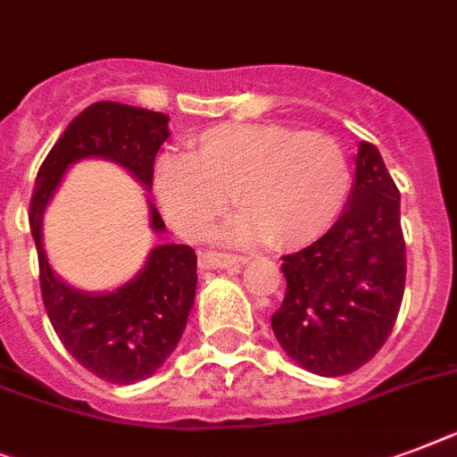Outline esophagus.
<instances>
[{
	"label": "esophagus",
	"instance_id": "esophagus-1",
	"mask_svg": "<svg viewBox=\"0 0 457 457\" xmlns=\"http://www.w3.org/2000/svg\"><path fill=\"white\" fill-rule=\"evenodd\" d=\"M241 265H244L241 255L213 253V251H206V253L199 255V267L202 270H237Z\"/></svg>",
	"mask_w": 457,
	"mask_h": 457
}]
</instances>
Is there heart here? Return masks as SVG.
Masks as SVG:
<instances>
[{
  "mask_svg": "<svg viewBox=\"0 0 457 457\" xmlns=\"http://www.w3.org/2000/svg\"><path fill=\"white\" fill-rule=\"evenodd\" d=\"M195 154H166L154 169L159 206L187 239L206 235L237 195L246 211L218 232L220 239L307 246L336 225L352 192L350 157L326 133L281 124L213 126L195 140Z\"/></svg>",
  "mask_w": 457,
  "mask_h": 457,
  "instance_id": "b5f03b06",
  "label": "heart"
}]
</instances>
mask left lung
Masks as SVG:
<instances>
[{
    "label": "left lung",
    "instance_id": "left-lung-1",
    "mask_svg": "<svg viewBox=\"0 0 457 457\" xmlns=\"http://www.w3.org/2000/svg\"><path fill=\"white\" fill-rule=\"evenodd\" d=\"M399 204L380 152L361 140L352 192L336 225L281 258L287 295L272 314V331L281 350L310 373H352L392 333L406 284Z\"/></svg>",
    "mask_w": 457,
    "mask_h": 457
}]
</instances>
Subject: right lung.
I'll use <instances>...</instances> for the list:
<instances>
[{
	"mask_svg": "<svg viewBox=\"0 0 457 457\" xmlns=\"http://www.w3.org/2000/svg\"><path fill=\"white\" fill-rule=\"evenodd\" d=\"M169 136L166 114L112 100L94 103L70 121L51 147L29 202L42 298L54 331L84 369L114 385L150 378L173 354L195 305V251L185 244H159L126 284L112 291H81L48 265L44 213L70 166L84 159L112 162L150 192L154 157ZM147 211L152 232L164 235L166 225L150 199Z\"/></svg>",
	"mask_w": 457,
	"mask_h": 457,
	"instance_id": "1",
	"label": "right lung"
}]
</instances>
